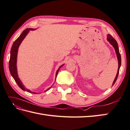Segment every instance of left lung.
I'll use <instances>...</instances> for the list:
<instances>
[{"label": "left lung", "mask_w": 130, "mask_h": 130, "mask_svg": "<svg viewBox=\"0 0 130 130\" xmlns=\"http://www.w3.org/2000/svg\"><path fill=\"white\" fill-rule=\"evenodd\" d=\"M107 41L110 43V44L111 45H112V46L114 47L115 48V52H116V55H117V59H118V62H119V68H118V71H117V73L116 74V78H115L114 81L113 82V84H112V86H113L115 83L116 82V80L117 79V77L118 76H119V70H120V68L121 67V54L120 53V52H119V47H118V44H117V42H116V40H115L113 37H112L110 34H108L107 36Z\"/></svg>", "instance_id": "8db88e82"}]
</instances>
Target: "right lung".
Segmentation results:
<instances>
[{"label": "right lung", "instance_id": "1", "mask_svg": "<svg viewBox=\"0 0 130 130\" xmlns=\"http://www.w3.org/2000/svg\"><path fill=\"white\" fill-rule=\"evenodd\" d=\"M34 30L35 29H31V28L26 29L25 30H23V31L22 33L20 35V36L18 37V38H17L15 41H14V42L13 43V44L12 45V47H11V51H10V57L9 62V71H10L11 75L13 77L14 80H15V81L17 83V85H18L19 87L21 88L22 90L27 91L28 92H29V93L36 94V93H35V92H31L30 90H29V89H27L24 87V86L23 85L21 80H20L19 78L18 77V73H17V54H18V48L19 47L20 44H21V43L23 41V40L24 39L25 36H27V34L29 33V31L30 30ZM63 65L64 64H63L60 66L58 70H57L56 77H57V74L58 73L60 68H61V67H62ZM50 88L51 87L49 88L46 91L49 90Z\"/></svg>", "mask_w": 130, "mask_h": 130}]
</instances>
